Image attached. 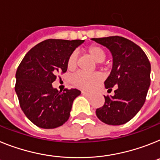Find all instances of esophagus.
Instances as JSON below:
<instances>
[{
	"mask_svg": "<svg viewBox=\"0 0 160 160\" xmlns=\"http://www.w3.org/2000/svg\"><path fill=\"white\" fill-rule=\"evenodd\" d=\"M82 94L83 95H87V96L88 97H91L92 96V94L91 93H89V92H87V91H82Z\"/></svg>",
	"mask_w": 160,
	"mask_h": 160,
	"instance_id": "esophagus-1",
	"label": "esophagus"
}]
</instances>
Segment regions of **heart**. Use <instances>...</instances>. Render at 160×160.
<instances>
[{"instance_id":"heart-1","label":"heart","mask_w":160,"mask_h":160,"mask_svg":"<svg viewBox=\"0 0 160 160\" xmlns=\"http://www.w3.org/2000/svg\"><path fill=\"white\" fill-rule=\"evenodd\" d=\"M87 52L98 63L103 62L106 57V54H105L103 49L97 45L90 46L87 49ZM77 53L73 52L69 56L68 61H67V67L69 70H73L77 67ZM101 80H102V76L97 73H87L85 72H78L72 77V82L73 85L79 88L87 90L92 89Z\"/></svg>"}]
</instances>
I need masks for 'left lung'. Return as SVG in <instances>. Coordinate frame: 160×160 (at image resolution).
Instances as JSON below:
<instances>
[{
	"label": "left lung",
	"mask_w": 160,
	"mask_h": 160,
	"mask_svg": "<svg viewBox=\"0 0 160 160\" xmlns=\"http://www.w3.org/2000/svg\"><path fill=\"white\" fill-rule=\"evenodd\" d=\"M108 49L112 68L104 82L106 89L116 87L114 95L104 96L105 103L96 109L102 122L120 125L130 121L145 103L151 84V63L138 45L121 36L93 38Z\"/></svg>",
	"instance_id": "8db88e82"
}]
</instances>
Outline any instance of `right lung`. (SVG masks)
Segmentation results:
<instances>
[{"mask_svg":"<svg viewBox=\"0 0 160 160\" xmlns=\"http://www.w3.org/2000/svg\"><path fill=\"white\" fill-rule=\"evenodd\" d=\"M84 40L47 39L27 53L16 72L15 91L24 114L36 126L55 129L65 124L81 91H57L52 83L67 70V61Z\"/></svg>","mask_w":160,"mask_h":160,"instance_id":"right-lung-1","label":"right lung"}]
</instances>
